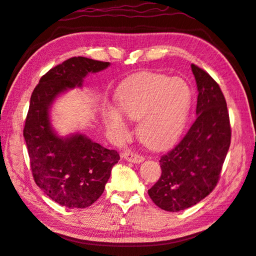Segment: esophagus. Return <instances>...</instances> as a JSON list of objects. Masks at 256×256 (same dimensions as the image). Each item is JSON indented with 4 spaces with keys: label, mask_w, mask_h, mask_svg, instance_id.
<instances>
[{
    "label": "esophagus",
    "mask_w": 256,
    "mask_h": 256,
    "mask_svg": "<svg viewBox=\"0 0 256 256\" xmlns=\"http://www.w3.org/2000/svg\"><path fill=\"white\" fill-rule=\"evenodd\" d=\"M122 156L126 161L132 162V163H141L144 160V158L142 156H139V154H137V153L132 152V151H124L122 154Z\"/></svg>",
    "instance_id": "34e87169"
}]
</instances>
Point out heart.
Wrapping results in <instances>:
<instances>
[{
	"label": "heart",
	"mask_w": 256,
	"mask_h": 256,
	"mask_svg": "<svg viewBox=\"0 0 256 256\" xmlns=\"http://www.w3.org/2000/svg\"><path fill=\"white\" fill-rule=\"evenodd\" d=\"M190 90L180 78L144 72L132 78L120 90L119 110L132 120H139L138 136L154 149L168 146L180 137L190 106ZM104 122L108 129L124 136L127 124L115 108H107Z\"/></svg>",
	"instance_id": "b5f03b06"
}]
</instances>
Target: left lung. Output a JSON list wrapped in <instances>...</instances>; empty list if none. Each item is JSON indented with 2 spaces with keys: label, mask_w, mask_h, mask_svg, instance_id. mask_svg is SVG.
<instances>
[{
  "label": "left lung",
  "mask_w": 256,
  "mask_h": 256,
  "mask_svg": "<svg viewBox=\"0 0 256 256\" xmlns=\"http://www.w3.org/2000/svg\"><path fill=\"white\" fill-rule=\"evenodd\" d=\"M198 98L196 119L180 142L160 158L161 178L148 190L166 212L196 205L217 185L231 141L226 98L206 71L192 64Z\"/></svg>",
  "instance_id": "obj_1"
}]
</instances>
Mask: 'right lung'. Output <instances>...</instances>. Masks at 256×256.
<instances>
[{"instance_id":"add662e5","label":"right lung","mask_w":256,"mask_h":256,"mask_svg":"<svg viewBox=\"0 0 256 256\" xmlns=\"http://www.w3.org/2000/svg\"><path fill=\"white\" fill-rule=\"evenodd\" d=\"M108 66L110 62L73 56L42 76L32 94L24 138L32 178L61 206L86 208L94 204L120 156L81 134L59 137L50 122L51 105L66 90L81 88L88 73Z\"/></svg>"}]
</instances>
